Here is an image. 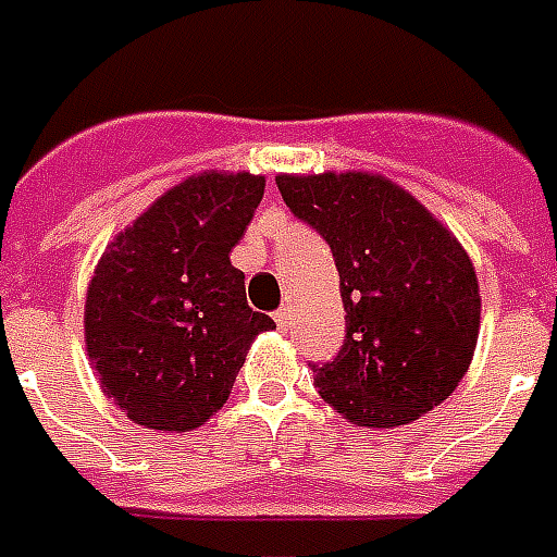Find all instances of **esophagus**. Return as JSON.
<instances>
[{
    "instance_id": "34e87169",
    "label": "esophagus",
    "mask_w": 557,
    "mask_h": 557,
    "mask_svg": "<svg viewBox=\"0 0 557 557\" xmlns=\"http://www.w3.org/2000/svg\"><path fill=\"white\" fill-rule=\"evenodd\" d=\"M292 318H295L292 306H280L277 312H274V321H277L280 330H288V326H292Z\"/></svg>"
}]
</instances>
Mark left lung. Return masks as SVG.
Returning a JSON list of instances; mask_svg holds the SVG:
<instances>
[{"instance_id": "1", "label": "left lung", "mask_w": 557, "mask_h": 557, "mask_svg": "<svg viewBox=\"0 0 557 557\" xmlns=\"http://www.w3.org/2000/svg\"><path fill=\"white\" fill-rule=\"evenodd\" d=\"M300 222L326 239L347 335L312 364L326 405L361 428H396L442 405L468 372L480 332L474 265L448 227L370 173L277 176Z\"/></svg>"}]
</instances>
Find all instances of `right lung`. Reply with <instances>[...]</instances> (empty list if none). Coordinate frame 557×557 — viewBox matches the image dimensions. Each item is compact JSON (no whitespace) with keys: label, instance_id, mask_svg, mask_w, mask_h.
I'll list each match as a JSON object with an SVG mask.
<instances>
[{"label":"right lung","instance_id":"1","mask_svg":"<svg viewBox=\"0 0 557 557\" xmlns=\"http://www.w3.org/2000/svg\"><path fill=\"white\" fill-rule=\"evenodd\" d=\"M265 178L201 173L144 210L100 257L86 297V349L100 387L135 424L193 431L225 405L269 314L231 265Z\"/></svg>","mask_w":557,"mask_h":557}]
</instances>
